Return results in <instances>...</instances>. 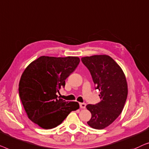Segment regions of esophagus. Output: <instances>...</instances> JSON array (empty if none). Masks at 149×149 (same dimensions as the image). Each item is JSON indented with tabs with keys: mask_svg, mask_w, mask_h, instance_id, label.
Segmentation results:
<instances>
[{
	"mask_svg": "<svg viewBox=\"0 0 149 149\" xmlns=\"http://www.w3.org/2000/svg\"><path fill=\"white\" fill-rule=\"evenodd\" d=\"M86 103H79V107H80L81 109H85L86 108Z\"/></svg>",
	"mask_w": 149,
	"mask_h": 149,
	"instance_id": "1",
	"label": "esophagus"
}]
</instances>
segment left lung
<instances>
[{
    "label": "left lung",
    "mask_w": 149,
    "mask_h": 149,
    "mask_svg": "<svg viewBox=\"0 0 149 149\" xmlns=\"http://www.w3.org/2000/svg\"><path fill=\"white\" fill-rule=\"evenodd\" d=\"M91 72L100 101L87 104L92 117L87 122L91 127L102 130L111 124L122 112L127 96V84L122 69L107 54L81 58Z\"/></svg>",
    "instance_id": "left-lung-1"
}]
</instances>
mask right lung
<instances>
[{"label": "right lung", "instance_id": "obj_1", "mask_svg": "<svg viewBox=\"0 0 149 149\" xmlns=\"http://www.w3.org/2000/svg\"><path fill=\"white\" fill-rule=\"evenodd\" d=\"M80 61L77 56H42L25 69L19 83V94L28 118L43 129L61 124L77 102L57 98L56 93L65 87V79Z\"/></svg>", "mask_w": 149, "mask_h": 149}]
</instances>
